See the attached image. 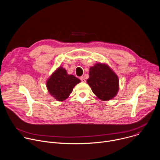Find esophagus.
<instances>
[{
    "mask_svg": "<svg viewBox=\"0 0 160 160\" xmlns=\"http://www.w3.org/2000/svg\"><path fill=\"white\" fill-rule=\"evenodd\" d=\"M80 79L81 80V81H82V82H86V80H85V78H84L83 77H80Z\"/></svg>",
    "mask_w": 160,
    "mask_h": 160,
    "instance_id": "obj_1",
    "label": "esophagus"
}]
</instances>
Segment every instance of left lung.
Masks as SVG:
<instances>
[{"mask_svg":"<svg viewBox=\"0 0 160 160\" xmlns=\"http://www.w3.org/2000/svg\"><path fill=\"white\" fill-rule=\"evenodd\" d=\"M87 82L93 93L104 101L111 100L118 92V77L106 63L98 62L91 66Z\"/></svg>","mask_w":160,"mask_h":160,"instance_id":"left-lung-1","label":"left lung"}]
</instances>
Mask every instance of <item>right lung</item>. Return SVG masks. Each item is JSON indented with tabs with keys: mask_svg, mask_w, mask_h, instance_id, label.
Instances as JSON below:
<instances>
[{
	"mask_svg": "<svg viewBox=\"0 0 160 160\" xmlns=\"http://www.w3.org/2000/svg\"><path fill=\"white\" fill-rule=\"evenodd\" d=\"M80 80L73 75H68L65 68L60 66L46 82L49 94L58 101H63L70 96L73 88Z\"/></svg>",
	"mask_w": 160,
	"mask_h": 160,
	"instance_id": "1",
	"label": "right lung"
}]
</instances>
